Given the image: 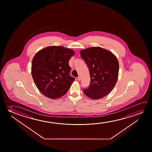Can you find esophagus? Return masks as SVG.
Masks as SVG:
<instances>
[{"label":"esophagus","instance_id":"1","mask_svg":"<svg viewBox=\"0 0 152 152\" xmlns=\"http://www.w3.org/2000/svg\"><path fill=\"white\" fill-rule=\"evenodd\" d=\"M77 80H78V81H80V76H79V77H77Z\"/></svg>","mask_w":152,"mask_h":152}]
</instances>
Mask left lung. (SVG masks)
I'll list each match as a JSON object with an SVG mask.
<instances>
[{
  "mask_svg": "<svg viewBox=\"0 0 152 152\" xmlns=\"http://www.w3.org/2000/svg\"><path fill=\"white\" fill-rule=\"evenodd\" d=\"M80 56L88 68L91 83L84 93L89 98L98 99L107 95L117 82L119 64L112 53L101 47L82 50Z\"/></svg>",
  "mask_w": 152,
  "mask_h": 152,
  "instance_id": "1",
  "label": "left lung"
}]
</instances>
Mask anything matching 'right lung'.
Returning a JSON list of instances; mask_svg holds the SVG:
<instances>
[{"label": "right lung", "instance_id": "right-lung-1", "mask_svg": "<svg viewBox=\"0 0 152 152\" xmlns=\"http://www.w3.org/2000/svg\"><path fill=\"white\" fill-rule=\"evenodd\" d=\"M74 51L62 46H49L37 52L31 64V75L42 93L50 99L64 96L75 78L69 74V61Z\"/></svg>", "mask_w": 152, "mask_h": 152}]
</instances>
